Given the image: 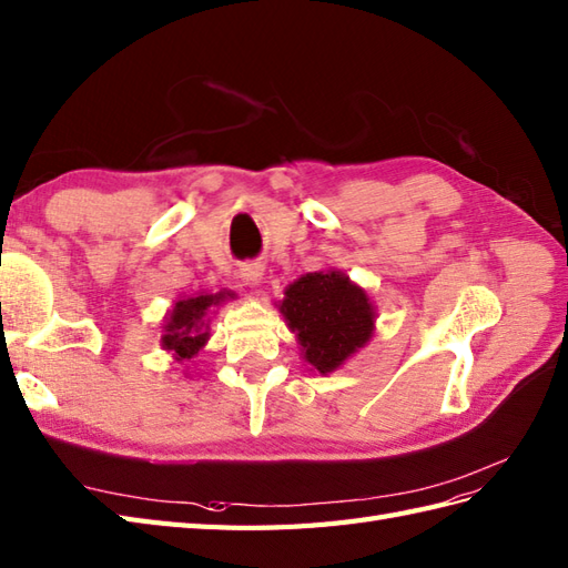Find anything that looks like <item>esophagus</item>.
<instances>
[{
    "mask_svg": "<svg viewBox=\"0 0 568 568\" xmlns=\"http://www.w3.org/2000/svg\"><path fill=\"white\" fill-rule=\"evenodd\" d=\"M262 272H265V267L260 262H243L239 267V276L245 284H257L262 280Z\"/></svg>",
    "mask_w": 568,
    "mask_h": 568,
    "instance_id": "obj_1",
    "label": "esophagus"
}]
</instances>
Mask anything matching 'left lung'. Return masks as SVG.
I'll list each match as a JSON object with an SVG mask.
<instances>
[{"label": "left lung", "instance_id": "left-lung-1", "mask_svg": "<svg viewBox=\"0 0 568 568\" xmlns=\"http://www.w3.org/2000/svg\"><path fill=\"white\" fill-rule=\"evenodd\" d=\"M280 311L296 332L303 358L323 376L362 349L376 323L368 294L337 270L303 274L288 284Z\"/></svg>", "mask_w": 568, "mask_h": 568}]
</instances>
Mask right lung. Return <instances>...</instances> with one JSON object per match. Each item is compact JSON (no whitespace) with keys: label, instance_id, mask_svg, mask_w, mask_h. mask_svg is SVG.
Instances as JSON below:
<instances>
[{"label":"right lung","instance_id":"add662e5","mask_svg":"<svg viewBox=\"0 0 568 568\" xmlns=\"http://www.w3.org/2000/svg\"><path fill=\"white\" fill-rule=\"evenodd\" d=\"M226 298H233V294L216 292L175 301L173 311L165 317L161 347L165 352H173L175 362H190L192 356H197L206 339H210V315Z\"/></svg>","mask_w":568,"mask_h":568}]
</instances>
